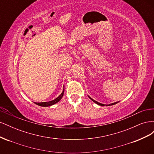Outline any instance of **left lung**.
Listing matches in <instances>:
<instances>
[{
    "mask_svg": "<svg viewBox=\"0 0 154 154\" xmlns=\"http://www.w3.org/2000/svg\"><path fill=\"white\" fill-rule=\"evenodd\" d=\"M88 97H89V98L92 101H94L95 103H96V104H97V105H100V106H110V105H115V104H116L117 103H118V102H115V103H110V104H109V105H104V104H102V103H99V102H97V101H95V100H94L93 99H92L91 97H90V96H88Z\"/></svg>",
    "mask_w": 154,
    "mask_h": 154,
    "instance_id": "8db88e82",
    "label": "left lung"
}]
</instances>
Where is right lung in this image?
<instances>
[{"mask_svg":"<svg viewBox=\"0 0 154 154\" xmlns=\"http://www.w3.org/2000/svg\"><path fill=\"white\" fill-rule=\"evenodd\" d=\"M64 94V87H63V89L62 91V93L61 94H60L58 97H57V98L52 100V101H47V102H41V103H35V104L38 105L39 106H50L53 105H54L55 103H58V102L62 99V97H63Z\"/></svg>","mask_w":154,"mask_h":154,"instance_id":"add662e5","label":"right lung"}]
</instances>
